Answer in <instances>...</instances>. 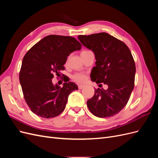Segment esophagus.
<instances>
[{
  "mask_svg": "<svg viewBox=\"0 0 158 158\" xmlns=\"http://www.w3.org/2000/svg\"><path fill=\"white\" fill-rule=\"evenodd\" d=\"M78 88L80 89H83L85 87V85H78Z\"/></svg>",
  "mask_w": 158,
  "mask_h": 158,
  "instance_id": "obj_1",
  "label": "esophagus"
}]
</instances>
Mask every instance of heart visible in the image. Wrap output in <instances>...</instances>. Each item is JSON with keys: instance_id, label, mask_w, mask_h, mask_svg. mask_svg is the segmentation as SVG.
<instances>
[{"instance_id": "obj_1", "label": "heart", "mask_w": 158, "mask_h": 158, "mask_svg": "<svg viewBox=\"0 0 158 158\" xmlns=\"http://www.w3.org/2000/svg\"><path fill=\"white\" fill-rule=\"evenodd\" d=\"M73 79L76 81V82H84V81L86 79V76L85 75L83 74H80V73H78V74H76L73 76Z\"/></svg>"}]
</instances>
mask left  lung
I'll use <instances>...</instances> for the list:
<instances>
[{
  "label": "left lung",
  "mask_w": 158,
  "mask_h": 158,
  "mask_svg": "<svg viewBox=\"0 0 158 158\" xmlns=\"http://www.w3.org/2000/svg\"><path fill=\"white\" fill-rule=\"evenodd\" d=\"M78 38L95 55L96 62L91 79L108 85L107 89H95L93 98L87 102L89 110L101 118L117 114L125 107L135 86L136 66L130 49L125 43L105 32Z\"/></svg>",
  "instance_id": "1"
}]
</instances>
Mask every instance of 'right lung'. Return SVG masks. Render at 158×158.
Returning <instances> with one entry per match:
<instances>
[{"instance_id": "1", "label": "right lung", "mask_w": 158, "mask_h": 158, "mask_svg": "<svg viewBox=\"0 0 158 158\" xmlns=\"http://www.w3.org/2000/svg\"><path fill=\"white\" fill-rule=\"evenodd\" d=\"M82 45L70 36L49 35L27 52L20 72L23 97L31 111L43 118L58 116L64 111L69 95L78 89L76 84L64 82L60 88L52 78L64 70L67 57Z\"/></svg>"}]
</instances>
